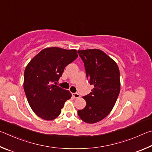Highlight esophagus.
<instances>
[{
  "instance_id": "esophagus-1",
  "label": "esophagus",
  "mask_w": 152,
  "mask_h": 152,
  "mask_svg": "<svg viewBox=\"0 0 152 152\" xmlns=\"http://www.w3.org/2000/svg\"><path fill=\"white\" fill-rule=\"evenodd\" d=\"M72 95H73V97L74 98H75V99H77V98L80 97V95L77 94V93H74V94H72Z\"/></svg>"
}]
</instances>
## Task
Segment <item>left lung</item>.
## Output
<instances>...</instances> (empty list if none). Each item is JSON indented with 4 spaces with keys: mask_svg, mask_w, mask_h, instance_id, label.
Wrapping results in <instances>:
<instances>
[{
    "mask_svg": "<svg viewBox=\"0 0 152 152\" xmlns=\"http://www.w3.org/2000/svg\"><path fill=\"white\" fill-rule=\"evenodd\" d=\"M78 53L87 79L94 88L83 96L86 106L77 113L86 123H97L107 117L115 104L121 86L119 67L115 61L99 49L79 50Z\"/></svg>",
    "mask_w": 152,
    "mask_h": 152,
    "instance_id": "left-lung-1",
    "label": "left lung"
}]
</instances>
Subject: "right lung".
I'll use <instances>...</instances> for the list:
<instances>
[{
    "mask_svg": "<svg viewBox=\"0 0 152 152\" xmlns=\"http://www.w3.org/2000/svg\"><path fill=\"white\" fill-rule=\"evenodd\" d=\"M78 57L77 50L48 47L32 58L24 74V90L29 105L37 116L53 120L59 115L66 100L68 90L55 86L64 69ZM55 85H54V83Z\"/></svg>",
    "mask_w": 152,
    "mask_h": 152,
    "instance_id": "1",
    "label": "right lung"
}]
</instances>
